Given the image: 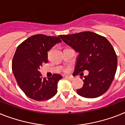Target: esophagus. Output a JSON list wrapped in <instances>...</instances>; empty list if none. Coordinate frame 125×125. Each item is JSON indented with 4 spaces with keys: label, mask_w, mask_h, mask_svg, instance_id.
I'll return each instance as SVG.
<instances>
[{
    "label": "esophagus",
    "mask_w": 125,
    "mask_h": 125,
    "mask_svg": "<svg viewBox=\"0 0 125 125\" xmlns=\"http://www.w3.org/2000/svg\"><path fill=\"white\" fill-rule=\"evenodd\" d=\"M66 78H67L68 79H69L70 80H74V78H73V76H66Z\"/></svg>",
    "instance_id": "esophagus-1"
}]
</instances>
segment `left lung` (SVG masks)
<instances>
[{
  "label": "left lung",
  "mask_w": 125,
  "mask_h": 125,
  "mask_svg": "<svg viewBox=\"0 0 125 125\" xmlns=\"http://www.w3.org/2000/svg\"><path fill=\"white\" fill-rule=\"evenodd\" d=\"M65 43L79 53L73 74H83V85L76 92L80 96L94 98L108 91L115 76L117 55L105 37L91 31L58 36ZM82 79V77H80Z\"/></svg>",
  "instance_id": "obj_1"
}]
</instances>
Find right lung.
Here are the masks:
<instances>
[{
  "label": "right lung",
  "instance_id": "1",
  "mask_svg": "<svg viewBox=\"0 0 125 125\" xmlns=\"http://www.w3.org/2000/svg\"><path fill=\"white\" fill-rule=\"evenodd\" d=\"M62 40L57 36L35 34L17 47L12 61V71L19 87L27 97L45 101L57 92L58 82L62 78L54 74L51 78H42L40 67L47 63V51Z\"/></svg>",
  "mask_w": 125,
  "mask_h": 125
}]
</instances>
